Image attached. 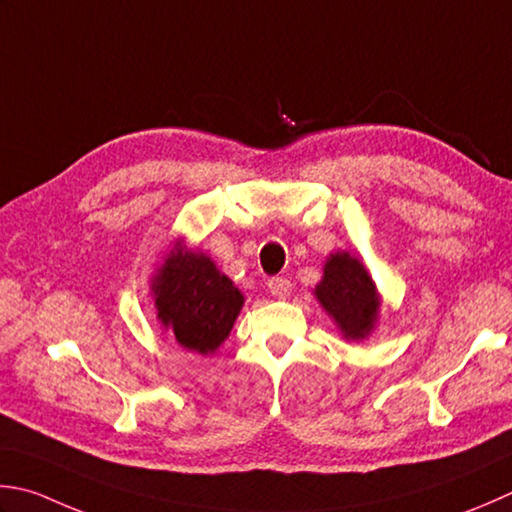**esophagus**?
Here are the masks:
<instances>
[{"instance_id": "obj_1", "label": "esophagus", "mask_w": 512, "mask_h": 512, "mask_svg": "<svg viewBox=\"0 0 512 512\" xmlns=\"http://www.w3.org/2000/svg\"><path fill=\"white\" fill-rule=\"evenodd\" d=\"M268 288H270V293H273V297L286 299L290 295V290H293V284H290L286 277H273V279H268Z\"/></svg>"}]
</instances>
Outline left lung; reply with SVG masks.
Returning a JSON list of instances; mask_svg holds the SVG:
<instances>
[{
  "instance_id": "obj_1",
  "label": "left lung",
  "mask_w": 512,
  "mask_h": 512,
  "mask_svg": "<svg viewBox=\"0 0 512 512\" xmlns=\"http://www.w3.org/2000/svg\"><path fill=\"white\" fill-rule=\"evenodd\" d=\"M315 299L348 342H364L379 324L382 295L364 262L348 250L330 253Z\"/></svg>"
}]
</instances>
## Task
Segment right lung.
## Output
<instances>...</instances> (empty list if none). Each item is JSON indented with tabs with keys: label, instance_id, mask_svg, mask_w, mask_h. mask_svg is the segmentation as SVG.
Masks as SVG:
<instances>
[{
	"label": "right lung",
	"instance_id": "obj_1",
	"mask_svg": "<svg viewBox=\"0 0 512 512\" xmlns=\"http://www.w3.org/2000/svg\"><path fill=\"white\" fill-rule=\"evenodd\" d=\"M150 275L157 322L184 350L213 355L222 346L246 297L202 250L177 237Z\"/></svg>",
	"mask_w": 512,
	"mask_h": 512
}]
</instances>
